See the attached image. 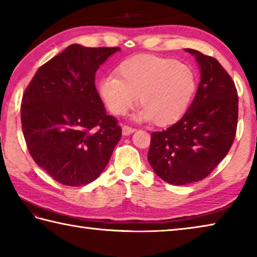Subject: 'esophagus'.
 <instances>
[{"label": "esophagus", "instance_id": "obj_1", "mask_svg": "<svg viewBox=\"0 0 257 257\" xmlns=\"http://www.w3.org/2000/svg\"><path fill=\"white\" fill-rule=\"evenodd\" d=\"M134 132H136V129L133 128V127H130V125L124 124L123 127H122V134L124 135V136H128V135L133 134Z\"/></svg>", "mask_w": 257, "mask_h": 257}]
</instances>
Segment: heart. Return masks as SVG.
Returning a JSON list of instances; mask_svg holds the SVG:
<instances>
[{"label":"heart","instance_id":"heart-1","mask_svg":"<svg viewBox=\"0 0 257 257\" xmlns=\"http://www.w3.org/2000/svg\"><path fill=\"white\" fill-rule=\"evenodd\" d=\"M116 77L99 81V94L108 110L122 115L138 101L135 115L139 121L153 120L158 125L176 122L193 101L197 78L193 69L173 59L141 54L124 60Z\"/></svg>","mask_w":257,"mask_h":257}]
</instances>
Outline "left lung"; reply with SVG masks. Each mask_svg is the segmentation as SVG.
<instances>
[{"label": "left lung", "instance_id": "left-lung-1", "mask_svg": "<svg viewBox=\"0 0 257 257\" xmlns=\"http://www.w3.org/2000/svg\"><path fill=\"white\" fill-rule=\"evenodd\" d=\"M201 68V82L182 118L151 136L149 162L161 179L187 185L206 178L236 137L238 95L234 82L219 61L186 49Z\"/></svg>", "mask_w": 257, "mask_h": 257}]
</instances>
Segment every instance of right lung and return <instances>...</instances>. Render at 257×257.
<instances>
[{
  "instance_id": "right-lung-1",
  "label": "right lung",
  "mask_w": 257,
  "mask_h": 257,
  "mask_svg": "<svg viewBox=\"0 0 257 257\" xmlns=\"http://www.w3.org/2000/svg\"><path fill=\"white\" fill-rule=\"evenodd\" d=\"M120 47L68 46L38 69L21 102L27 149L60 184L84 186L105 169L121 138L95 87V73Z\"/></svg>"
}]
</instances>
